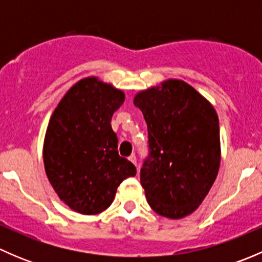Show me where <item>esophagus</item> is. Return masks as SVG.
Returning a JSON list of instances; mask_svg holds the SVG:
<instances>
[{"instance_id":"esophagus-1","label":"esophagus","mask_w":262,"mask_h":262,"mask_svg":"<svg viewBox=\"0 0 262 262\" xmlns=\"http://www.w3.org/2000/svg\"><path fill=\"white\" fill-rule=\"evenodd\" d=\"M129 161H130V162L133 163L134 166H137V158H136V156H134V155H132L130 157H129Z\"/></svg>"}]
</instances>
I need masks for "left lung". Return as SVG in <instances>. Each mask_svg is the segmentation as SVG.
<instances>
[{"label": "left lung", "instance_id": "8db88e82", "mask_svg": "<svg viewBox=\"0 0 262 262\" xmlns=\"http://www.w3.org/2000/svg\"><path fill=\"white\" fill-rule=\"evenodd\" d=\"M148 128L149 155L141 184L149 207L180 219L198 209L221 165L219 120L213 105L181 80L163 81L134 96Z\"/></svg>", "mask_w": 262, "mask_h": 262}]
</instances>
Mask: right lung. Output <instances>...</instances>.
Listing matches in <instances>:
<instances>
[{
	"label": "right lung",
	"instance_id": "add662e5",
	"mask_svg": "<svg viewBox=\"0 0 262 262\" xmlns=\"http://www.w3.org/2000/svg\"><path fill=\"white\" fill-rule=\"evenodd\" d=\"M125 95L97 77L73 84L53 112L43 146L47 178L75 212L94 215L114 200L116 189L137 170L118 153L113 114Z\"/></svg>",
	"mask_w": 262,
	"mask_h": 262
}]
</instances>
